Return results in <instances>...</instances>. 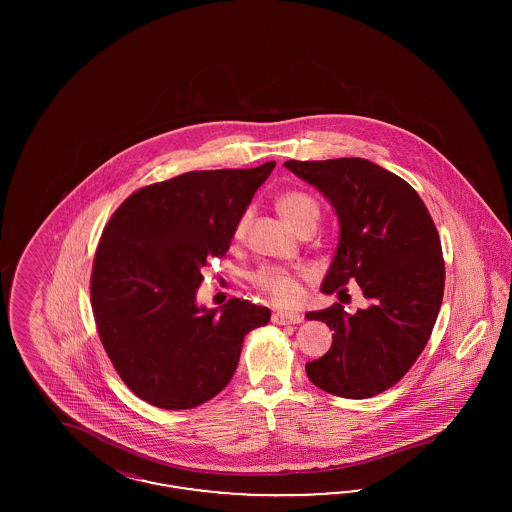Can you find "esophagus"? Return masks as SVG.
Wrapping results in <instances>:
<instances>
[{"label":"esophagus","mask_w":512,"mask_h":512,"mask_svg":"<svg viewBox=\"0 0 512 512\" xmlns=\"http://www.w3.org/2000/svg\"><path fill=\"white\" fill-rule=\"evenodd\" d=\"M272 322L274 324H299L303 322V315L299 313H286V311H276L272 315Z\"/></svg>","instance_id":"obj_1"}]
</instances>
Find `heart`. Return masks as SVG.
<instances>
[{
    "label": "heart",
    "mask_w": 512,
    "mask_h": 512,
    "mask_svg": "<svg viewBox=\"0 0 512 512\" xmlns=\"http://www.w3.org/2000/svg\"><path fill=\"white\" fill-rule=\"evenodd\" d=\"M276 207L293 230H297L303 222H309V220L317 222L318 219L317 201L305 192L292 190V192L280 195L276 201ZM244 230L245 219H242L236 226V236H242ZM299 276H307V272L303 268L286 270V268L280 267H263L259 268L257 272H253L251 280L257 288L267 292L276 303L292 305L301 295Z\"/></svg>",
    "instance_id": "b5f03b06"
}]
</instances>
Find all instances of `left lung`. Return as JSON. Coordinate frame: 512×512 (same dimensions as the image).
<instances>
[{
    "instance_id": "1",
    "label": "left lung",
    "mask_w": 512,
    "mask_h": 512,
    "mask_svg": "<svg viewBox=\"0 0 512 512\" xmlns=\"http://www.w3.org/2000/svg\"><path fill=\"white\" fill-rule=\"evenodd\" d=\"M336 211L340 240L320 292L357 282L368 305L355 315L334 305L307 313L334 330L330 351L305 365L332 395L366 399L391 388L414 365L438 318L445 267L426 205L397 174L359 157L288 161Z\"/></svg>"
}]
</instances>
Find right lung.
I'll use <instances>...</instances> for the list:
<instances>
[{
	"label": "right lung",
	"mask_w": 512,
	"mask_h": 512,
	"mask_svg": "<svg viewBox=\"0 0 512 512\" xmlns=\"http://www.w3.org/2000/svg\"><path fill=\"white\" fill-rule=\"evenodd\" d=\"M276 167L195 171L126 197L103 230L92 270L101 343L122 382L159 409H194L232 380L245 334L267 307L197 305L201 268L222 257Z\"/></svg>",
	"instance_id": "right-lung-1"
}]
</instances>
